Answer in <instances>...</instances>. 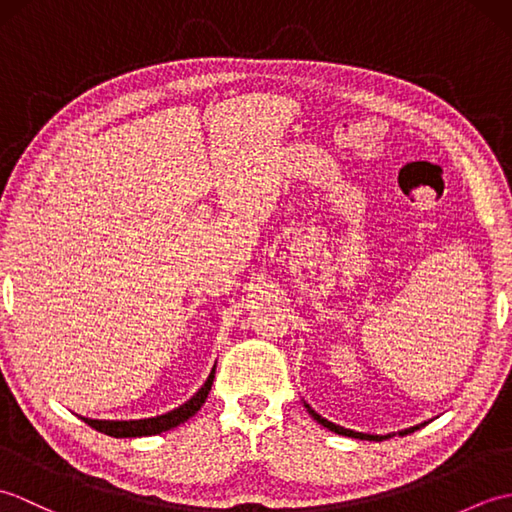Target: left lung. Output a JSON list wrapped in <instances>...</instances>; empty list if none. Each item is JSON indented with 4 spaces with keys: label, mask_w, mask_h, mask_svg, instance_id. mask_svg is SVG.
<instances>
[{
    "label": "left lung",
    "mask_w": 512,
    "mask_h": 512,
    "mask_svg": "<svg viewBox=\"0 0 512 512\" xmlns=\"http://www.w3.org/2000/svg\"><path fill=\"white\" fill-rule=\"evenodd\" d=\"M303 407L308 409V413L310 416L317 420L321 427H325V429H330V431H334V433H339V436H347V438H356V440H387L389 436H396V433H387V436H374V433H361V431H352V429H345V427H339V424H334V422H330L328 418H321L317 411H314L306 400H303ZM424 424L427 422H420V424H413V427H409V429H402V431H398V436H407V433H413V431H418L420 427H424Z\"/></svg>",
    "instance_id": "left-lung-1"
}]
</instances>
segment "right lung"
<instances>
[{
	"mask_svg": "<svg viewBox=\"0 0 512 512\" xmlns=\"http://www.w3.org/2000/svg\"><path fill=\"white\" fill-rule=\"evenodd\" d=\"M215 378V365L211 369L209 378L204 380V385L195 391V394L184 402V405L171 409L162 416H154V418H140V420H94V418H81L90 424L92 429L105 433V436L112 438H143V436H158L162 431H169L173 427H178L184 420H189L191 416L200 411V407L204 405L206 396H209L211 385Z\"/></svg>",
	"mask_w": 512,
	"mask_h": 512,
	"instance_id": "add662e5",
	"label": "right lung"
}]
</instances>
